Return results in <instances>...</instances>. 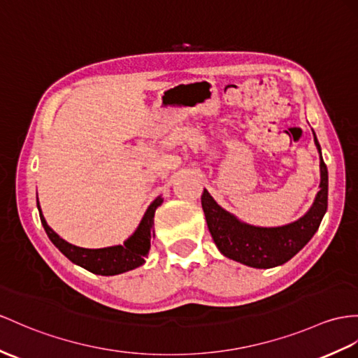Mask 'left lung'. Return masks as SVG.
<instances>
[{
    "mask_svg": "<svg viewBox=\"0 0 358 358\" xmlns=\"http://www.w3.org/2000/svg\"><path fill=\"white\" fill-rule=\"evenodd\" d=\"M315 144L320 155V189L308 213L293 223L276 228H261L243 223L234 214L223 209L203 189L202 208L208 229L213 235L215 246L224 257L249 267L270 268L287 263L311 240L319 229L328 206V170L322 159L316 135Z\"/></svg>",
    "mask_w": 358,
    "mask_h": 358,
    "instance_id": "left-lung-1",
    "label": "left lung"
}]
</instances>
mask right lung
I'll return each instance as SVG.
<instances>
[{
	"label": "right lung",
	"mask_w": 358,
	"mask_h": 358,
	"mask_svg": "<svg viewBox=\"0 0 358 358\" xmlns=\"http://www.w3.org/2000/svg\"><path fill=\"white\" fill-rule=\"evenodd\" d=\"M162 202L164 199L161 196L153 200L150 206L147 208V211L143 217L141 223H139V226L136 228V231L124 241L123 246L118 245V246H110V248H103V249L78 248L71 245V243L65 241L64 238H60L59 235L47 224L45 219H43L39 200H38V209H39L42 226L43 229H45L48 238L53 241V245L62 252L69 261H73L74 264L90 270V272L95 275L112 276V275L129 272V270H134L145 263L144 258L147 257V254H149L150 240L155 235V231H153L155 211Z\"/></svg>",
	"instance_id": "add662e5"
}]
</instances>
